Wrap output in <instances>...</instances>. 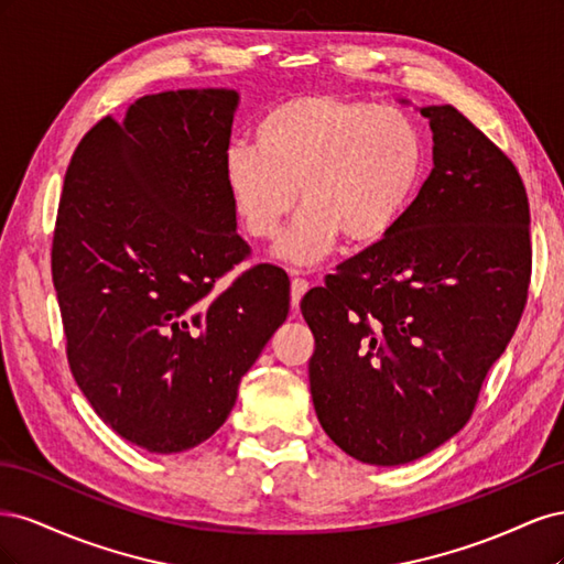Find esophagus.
I'll use <instances>...</instances> for the list:
<instances>
[{
  "label": "esophagus",
  "instance_id": "34e87169",
  "mask_svg": "<svg viewBox=\"0 0 564 564\" xmlns=\"http://www.w3.org/2000/svg\"><path fill=\"white\" fill-rule=\"evenodd\" d=\"M305 292H308V282H305L303 278H294L292 280V308L294 311H299L301 299H303Z\"/></svg>",
  "mask_w": 564,
  "mask_h": 564
}]
</instances>
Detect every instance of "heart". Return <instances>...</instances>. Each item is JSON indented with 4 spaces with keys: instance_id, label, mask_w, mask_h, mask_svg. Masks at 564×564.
Wrapping results in <instances>:
<instances>
[{
    "instance_id": "obj_1",
    "label": "heart",
    "mask_w": 564,
    "mask_h": 564,
    "mask_svg": "<svg viewBox=\"0 0 564 564\" xmlns=\"http://www.w3.org/2000/svg\"><path fill=\"white\" fill-rule=\"evenodd\" d=\"M425 160L423 133L406 112L313 91L270 106L253 148L226 152L224 178L253 242L275 240L301 197L278 256L313 265L340 235L350 245H377L395 230L421 191Z\"/></svg>"
}]
</instances>
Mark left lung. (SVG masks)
<instances>
[{"label":"left lung","instance_id":"left-lung-1","mask_svg":"<svg viewBox=\"0 0 564 564\" xmlns=\"http://www.w3.org/2000/svg\"><path fill=\"white\" fill-rule=\"evenodd\" d=\"M419 110L433 172L412 209L301 301L319 425L371 466L409 464L464 429L532 272L516 164L456 108Z\"/></svg>","mask_w":564,"mask_h":564}]
</instances>
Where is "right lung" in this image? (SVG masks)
<instances>
[{
  "label": "right lung",
  "instance_id": "right-lung-1",
  "mask_svg": "<svg viewBox=\"0 0 564 564\" xmlns=\"http://www.w3.org/2000/svg\"><path fill=\"white\" fill-rule=\"evenodd\" d=\"M232 89L143 96L84 135L67 166L51 275L73 377L110 429L176 454L226 423L289 315V278L247 259L224 178Z\"/></svg>",
  "mask_w": 564,
  "mask_h": 564
}]
</instances>
